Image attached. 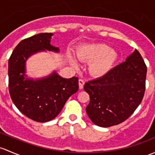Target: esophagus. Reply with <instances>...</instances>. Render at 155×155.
<instances>
[{
    "label": "esophagus",
    "instance_id": "obj_1",
    "mask_svg": "<svg viewBox=\"0 0 155 155\" xmlns=\"http://www.w3.org/2000/svg\"><path fill=\"white\" fill-rule=\"evenodd\" d=\"M84 79H80L79 80V89H82L83 87H84Z\"/></svg>",
    "mask_w": 155,
    "mask_h": 155
}]
</instances>
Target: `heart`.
Wrapping results in <instances>:
<instances>
[{"mask_svg": "<svg viewBox=\"0 0 155 155\" xmlns=\"http://www.w3.org/2000/svg\"><path fill=\"white\" fill-rule=\"evenodd\" d=\"M80 61L91 63L90 71L95 76L106 75L117 59V54L108 45L105 44L85 45L78 48L76 52ZM73 64L77 63L73 57H70Z\"/></svg>", "mask_w": 155, "mask_h": 155, "instance_id": "heart-1", "label": "heart"}]
</instances>
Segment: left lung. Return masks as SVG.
I'll list each match as a JSON object with an SVG mask.
<instances>
[{"label": "left lung", "mask_w": 155, "mask_h": 155, "mask_svg": "<svg viewBox=\"0 0 155 155\" xmlns=\"http://www.w3.org/2000/svg\"><path fill=\"white\" fill-rule=\"evenodd\" d=\"M146 73L144 60L135 50L106 75L86 82L84 89L90 96L86 112L91 121L106 128L126 120L142 102Z\"/></svg>", "instance_id": "obj_1"}]
</instances>
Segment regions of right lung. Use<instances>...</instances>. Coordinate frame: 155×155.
<instances>
[{"instance_id":"add662e5","label":"right lung","mask_w":155,"mask_h":155,"mask_svg":"<svg viewBox=\"0 0 155 155\" xmlns=\"http://www.w3.org/2000/svg\"><path fill=\"white\" fill-rule=\"evenodd\" d=\"M53 33H40L22 40L9 59V91L13 103L26 117L38 123L54 119L68 98L79 89L76 76L64 79L56 73L38 80L26 78L25 61L41 50L58 52L50 45Z\"/></svg>"}]
</instances>
